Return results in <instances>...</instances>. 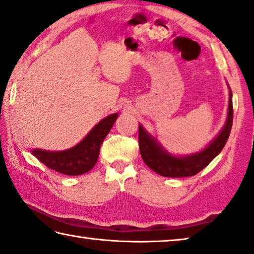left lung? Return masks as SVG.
Returning <instances> with one entry per match:
<instances>
[{
    "label": "left lung",
    "instance_id": "left-lung-1",
    "mask_svg": "<svg viewBox=\"0 0 254 254\" xmlns=\"http://www.w3.org/2000/svg\"><path fill=\"white\" fill-rule=\"evenodd\" d=\"M229 105L226 124L218 136L209 146L198 154L175 157L163 150L155 139L139 126L140 154L149 168L165 178H188L198 174L209 165L215 157L223 150L226 144L233 126V102L232 90L229 89Z\"/></svg>",
    "mask_w": 254,
    "mask_h": 254
}]
</instances>
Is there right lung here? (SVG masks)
I'll use <instances>...</instances> for the list:
<instances>
[{"mask_svg":"<svg viewBox=\"0 0 254 254\" xmlns=\"http://www.w3.org/2000/svg\"><path fill=\"white\" fill-rule=\"evenodd\" d=\"M116 119L118 114L115 113L102 120L81 142L67 150L46 151L34 149L31 154L50 170L61 174L71 176L84 174L95 166L99 156L100 146Z\"/></svg>","mask_w":254,"mask_h":254,"instance_id":"right-lung-1","label":"right lung"}]
</instances>
